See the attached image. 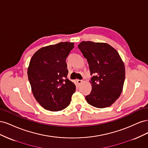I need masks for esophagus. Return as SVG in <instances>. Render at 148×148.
I'll list each match as a JSON object with an SVG mask.
<instances>
[{
  "label": "esophagus",
  "instance_id": "obj_1",
  "mask_svg": "<svg viewBox=\"0 0 148 148\" xmlns=\"http://www.w3.org/2000/svg\"><path fill=\"white\" fill-rule=\"evenodd\" d=\"M82 82H83V80H81V79H78L77 80V83H78V84H80Z\"/></svg>",
  "mask_w": 148,
  "mask_h": 148
}]
</instances>
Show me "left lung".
<instances>
[{
	"mask_svg": "<svg viewBox=\"0 0 148 148\" xmlns=\"http://www.w3.org/2000/svg\"><path fill=\"white\" fill-rule=\"evenodd\" d=\"M78 47L92 75L86 101L97 108L110 106L120 97L125 81V65L118 52L107 43L83 41Z\"/></svg>",
	"mask_w": 148,
	"mask_h": 148,
	"instance_id": "1",
	"label": "left lung"
}]
</instances>
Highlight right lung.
Wrapping results in <instances>:
<instances>
[{"label":"right lung","mask_w":148,"mask_h":148,"mask_svg":"<svg viewBox=\"0 0 148 148\" xmlns=\"http://www.w3.org/2000/svg\"><path fill=\"white\" fill-rule=\"evenodd\" d=\"M74 43L65 42L42 47L30 60L28 77L39 104L51 111L62 110L70 104L75 84L66 78V59Z\"/></svg>","instance_id":"right-lung-1"}]
</instances>
